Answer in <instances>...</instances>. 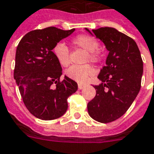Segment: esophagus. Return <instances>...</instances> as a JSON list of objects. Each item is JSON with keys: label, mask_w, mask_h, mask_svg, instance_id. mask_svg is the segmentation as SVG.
<instances>
[{"label": "esophagus", "mask_w": 154, "mask_h": 154, "mask_svg": "<svg viewBox=\"0 0 154 154\" xmlns=\"http://www.w3.org/2000/svg\"><path fill=\"white\" fill-rule=\"evenodd\" d=\"M83 87H84V85H82V84H78V89L79 90H82Z\"/></svg>", "instance_id": "34e87169"}]
</instances>
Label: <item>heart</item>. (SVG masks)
<instances>
[{
	"instance_id": "heart-1",
	"label": "heart",
	"mask_w": 154,
	"mask_h": 154,
	"mask_svg": "<svg viewBox=\"0 0 154 154\" xmlns=\"http://www.w3.org/2000/svg\"><path fill=\"white\" fill-rule=\"evenodd\" d=\"M72 44L77 47L86 51V61L97 63L101 60V54L98 51L99 42L94 37L89 35H79L74 37ZM53 54L60 65L66 67L70 63L69 49L64 43H57L53 48ZM94 73L93 69L90 65L71 66L67 69L66 75L75 82L79 83L86 82L89 77Z\"/></svg>"
}]
</instances>
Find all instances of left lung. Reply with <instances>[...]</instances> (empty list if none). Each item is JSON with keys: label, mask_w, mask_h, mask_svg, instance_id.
Listing matches in <instances>:
<instances>
[{"label": "left lung", "mask_w": 154, "mask_h": 154, "mask_svg": "<svg viewBox=\"0 0 154 154\" xmlns=\"http://www.w3.org/2000/svg\"><path fill=\"white\" fill-rule=\"evenodd\" d=\"M86 30L92 34L90 31ZM109 51L106 65L94 86L96 94L87 104L89 115L101 123L121 118L128 110L140 90L143 60L137 44L126 34L113 28L92 30Z\"/></svg>", "instance_id": "obj_1"}]
</instances>
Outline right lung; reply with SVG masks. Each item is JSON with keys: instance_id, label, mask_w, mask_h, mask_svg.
Instances as JSON below:
<instances>
[{"instance_id": "right-lung-1", "label": "right lung", "mask_w": 154, "mask_h": 154, "mask_svg": "<svg viewBox=\"0 0 154 154\" xmlns=\"http://www.w3.org/2000/svg\"><path fill=\"white\" fill-rule=\"evenodd\" d=\"M74 31L54 27L31 31L17 46L14 77L26 108L39 119L60 118L68 109V98L77 91V82L67 76L60 81L62 68L52 51Z\"/></svg>"}]
</instances>
